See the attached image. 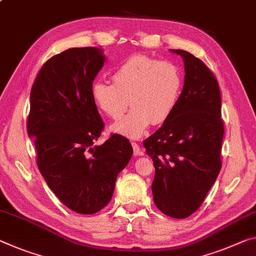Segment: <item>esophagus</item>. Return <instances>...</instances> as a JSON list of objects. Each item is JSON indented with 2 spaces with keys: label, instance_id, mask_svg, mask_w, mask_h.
Segmentation results:
<instances>
[{
  "label": "esophagus",
  "instance_id": "esophagus-1",
  "mask_svg": "<svg viewBox=\"0 0 256 256\" xmlns=\"http://www.w3.org/2000/svg\"><path fill=\"white\" fill-rule=\"evenodd\" d=\"M131 144H132V147H133V152H134V155H140V156L144 155V152H141L139 144H138L136 142H134V141H132Z\"/></svg>",
  "mask_w": 256,
  "mask_h": 256
}]
</instances>
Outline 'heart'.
<instances>
[{
    "instance_id": "1",
    "label": "heart",
    "mask_w": 256,
    "mask_h": 256,
    "mask_svg": "<svg viewBox=\"0 0 256 256\" xmlns=\"http://www.w3.org/2000/svg\"><path fill=\"white\" fill-rule=\"evenodd\" d=\"M112 83L98 80L92 85V98L102 112L112 120H123L112 131L136 139L150 124H160L172 115L179 102L182 72L176 64L148 56H132L112 74Z\"/></svg>"
}]
</instances>
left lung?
Returning a JSON list of instances; mask_svg holds the SVG:
<instances>
[{
    "label": "left lung",
    "mask_w": 256,
    "mask_h": 256,
    "mask_svg": "<svg viewBox=\"0 0 256 256\" xmlns=\"http://www.w3.org/2000/svg\"><path fill=\"white\" fill-rule=\"evenodd\" d=\"M179 102L163 125L144 141L155 168L152 190L158 210L184 218L200 208L221 170V93L212 70L189 52Z\"/></svg>",
    "instance_id": "1"
}]
</instances>
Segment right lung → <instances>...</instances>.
Instances as JSON below:
<instances>
[{
  "label": "right lung",
  "mask_w": 256,
  "mask_h": 256,
  "mask_svg": "<svg viewBox=\"0 0 256 256\" xmlns=\"http://www.w3.org/2000/svg\"><path fill=\"white\" fill-rule=\"evenodd\" d=\"M104 60L101 48H68L43 64L30 91L27 132L40 172L60 202L80 214H94L110 202L133 152L120 134L92 147L104 128L92 98Z\"/></svg>",
  "instance_id": "right-lung-1"
}]
</instances>
